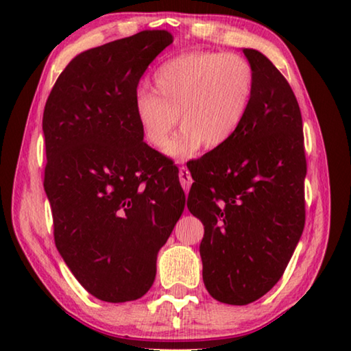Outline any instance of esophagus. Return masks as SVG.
<instances>
[{
  "instance_id": "34e87169",
  "label": "esophagus",
  "mask_w": 351,
  "mask_h": 351,
  "mask_svg": "<svg viewBox=\"0 0 351 351\" xmlns=\"http://www.w3.org/2000/svg\"><path fill=\"white\" fill-rule=\"evenodd\" d=\"M180 182L184 189V192H189L190 186H192V176H190V171L187 167H180Z\"/></svg>"
}]
</instances>
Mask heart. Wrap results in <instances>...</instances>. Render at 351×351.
I'll use <instances>...</instances> for the list:
<instances>
[{"label": "heart", "instance_id": "b5f03b06", "mask_svg": "<svg viewBox=\"0 0 351 351\" xmlns=\"http://www.w3.org/2000/svg\"><path fill=\"white\" fill-rule=\"evenodd\" d=\"M154 90L134 97V116L145 142L162 150L179 116L184 127L165 153L186 161L207 145L229 144L251 110L255 74L246 58L221 52H187L170 58L153 75Z\"/></svg>", "mask_w": 351, "mask_h": 351}]
</instances>
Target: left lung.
<instances>
[{"mask_svg":"<svg viewBox=\"0 0 351 351\" xmlns=\"http://www.w3.org/2000/svg\"><path fill=\"white\" fill-rule=\"evenodd\" d=\"M255 74L245 125L224 147L190 164L187 207L204 224L206 289L247 305L280 280L305 226L306 159L299 104L268 57L243 49Z\"/></svg>","mask_w":351,"mask_h":351,"instance_id":"obj_1","label":"left lung"}]
</instances>
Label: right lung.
Segmentation results:
<instances>
[{
	"mask_svg": "<svg viewBox=\"0 0 351 351\" xmlns=\"http://www.w3.org/2000/svg\"><path fill=\"white\" fill-rule=\"evenodd\" d=\"M171 43L154 29L82 52L46 100L56 246L82 287L111 304L152 288L159 249L186 206L176 165L145 144L134 116L141 77Z\"/></svg>",
	"mask_w": 351,
	"mask_h": 351,
	"instance_id": "right-lung-1",
	"label": "right lung"
}]
</instances>
